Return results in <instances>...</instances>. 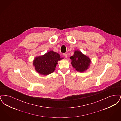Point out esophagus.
I'll return each mask as SVG.
<instances>
[{
    "instance_id": "esophagus-1",
    "label": "esophagus",
    "mask_w": 121,
    "mask_h": 121,
    "mask_svg": "<svg viewBox=\"0 0 121 121\" xmlns=\"http://www.w3.org/2000/svg\"><path fill=\"white\" fill-rule=\"evenodd\" d=\"M63 56H64V57L65 58H68V55H67V53H64L63 54Z\"/></svg>"
}]
</instances>
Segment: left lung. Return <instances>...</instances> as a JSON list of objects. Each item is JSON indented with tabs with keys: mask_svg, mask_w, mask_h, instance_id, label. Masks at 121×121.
Returning <instances> with one entry per match:
<instances>
[{
	"mask_svg": "<svg viewBox=\"0 0 121 121\" xmlns=\"http://www.w3.org/2000/svg\"><path fill=\"white\" fill-rule=\"evenodd\" d=\"M72 66L79 72H84L89 69L91 60L88 57L78 50H75L73 56L70 57Z\"/></svg>",
	"mask_w": 121,
	"mask_h": 121,
	"instance_id": "left-lung-1",
	"label": "left lung"
}]
</instances>
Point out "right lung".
<instances>
[{
  "instance_id": "right-lung-1",
  "label": "right lung",
  "mask_w": 121,
  "mask_h": 121,
  "mask_svg": "<svg viewBox=\"0 0 121 121\" xmlns=\"http://www.w3.org/2000/svg\"><path fill=\"white\" fill-rule=\"evenodd\" d=\"M63 58L53 51H50L43 55L35 58L33 65L35 70L41 75H48L52 73L55 70L58 61Z\"/></svg>"
}]
</instances>
